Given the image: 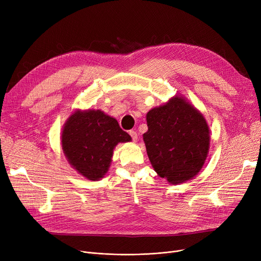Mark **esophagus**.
I'll list each match as a JSON object with an SVG mask.
<instances>
[{
  "label": "esophagus",
  "mask_w": 261,
  "mask_h": 261,
  "mask_svg": "<svg viewBox=\"0 0 261 261\" xmlns=\"http://www.w3.org/2000/svg\"><path fill=\"white\" fill-rule=\"evenodd\" d=\"M129 135L131 136V139H132V141H136L138 140V133H136V131H134V130H130L129 131Z\"/></svg>",
  "instance_id": "obj_1"
}]
</instances>
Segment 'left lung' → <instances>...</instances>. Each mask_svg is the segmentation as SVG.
Segmentation results:
<instances>
[{
  "label": "left lung",
  "mask_w": 261,
  "mask_h": 261,
  "mask_svg": "<svg viewBox=\"0 0 261 261\" xmlns=\"http://www.w3.org/2000/svg\"><path fill=\"white\" fill-rule=\"evenodd\" d=\"M143 138L156 173L179 184L201 170L210 147V130L203 115L181 97L150 110Z\"/></svg>",
  "instance_id": "left-lung-1"
}]
</instances>
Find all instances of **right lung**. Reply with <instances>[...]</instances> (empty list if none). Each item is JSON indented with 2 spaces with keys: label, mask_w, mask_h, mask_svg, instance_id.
Wrapping results in <instances>:
<instances>
[{
  "label": "right lung",
  "mask_w": 261,
  "mask_h": 261,
  "mask_svg": "<svg viewBox=\"0 0 261 261\" xmlns=\"http://www.w3.org/2000/svg\"><path fill=\"white\" fill-rule=\"evenodd\" d=\"M61 139L67 161L92 181L101 179L108 171L114 147L131 141L115 118L99 110L75 112L65 122Z\"/></svg>",
  "instance_id": "obj_1"
}]
</instances>
